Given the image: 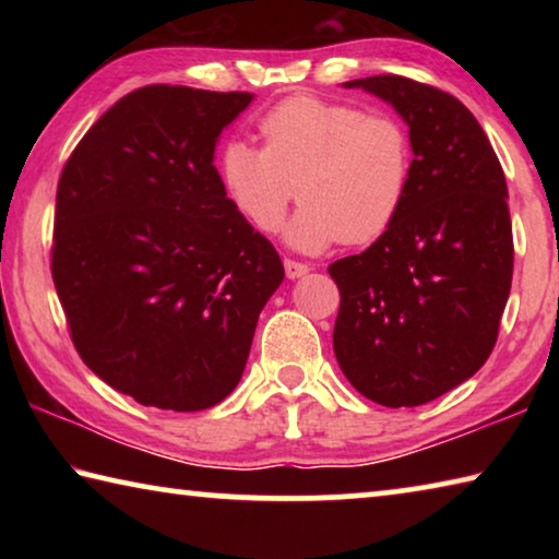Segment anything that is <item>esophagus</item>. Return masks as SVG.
<instances>
[{"label": "esophagus", "mask_w": 559, "mask_h": 559, "mask_svg": "<svg viewBox=\"0 0 559 559\" xmlns=\"http://www.w3.org/2000/svg\"><path fill=\"white\" fill-rule=\"evenodd\" d=\"M283 269H286V276L288 278H300V276H306V273L310 271L308 263H300V261H293V259L283 261Z\"/></svg>", "instance_id": "1"}]
</instances>
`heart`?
Segmentation results:
<instances>
[{
    "instance_id": "obj_1",
    "label": "heart",
    "mask_w": 559,
    "mask_h": 559,
    "mask_svg": "<svg viewBox=\"0 0 559 559\" xmlns=\"http://www.w3.org/2000/svg\"><path fill=\"white\" fill-rule=\"evenodd\" d=\"M259 130L263 150L229 140L219 153L226 200L251 229H276L296 197L306 204L286 241L308 253L370 243L396 222L412 185V140L400 120L296 96L269 110Z\"/></svg>"
}]
</instances>
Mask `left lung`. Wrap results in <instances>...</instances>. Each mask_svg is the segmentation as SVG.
I'll use <instances>...</instances> for the list:
<instances>
[{"label": "left lung", "mask_w": 559, "mask_h": 559, "mask_svg": "<svg viewBox=\"0 0 559 559\" xmlns=\"http://www.w3.org/2000/svg\"><path fill=\"white\" fill-rule=\"evenodd\" d=\"M343 86L400 112L414 159L396 222L328 266L340 290L335 357L367 400L419 406L493 353L513 281L506 175L484 128L449 93L392 73Z\"/></svg>", "instance_id": "8db88e82"}]
</instances>
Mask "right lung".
<instances>
[{
	"mask_svg": "<svg viewBox=\"0 0 559 559\" xmlns=\"http://www.w3.org/2000/svg\"><path fill=\"white\" fill-rule=\"evenodd\" d=\"M253 93L145 86L96 120L56 189L51 276L83 362L138 404L239 384L283 263L226 200L214 147Z\"/></svg>",
	"mask_w": 559,
	"mask_h": 559,
	"instance_id": "right-lung-1",
	"label": "right lung"
}]
</instances>
